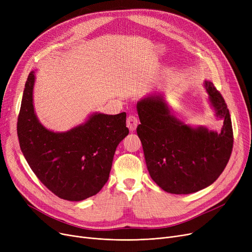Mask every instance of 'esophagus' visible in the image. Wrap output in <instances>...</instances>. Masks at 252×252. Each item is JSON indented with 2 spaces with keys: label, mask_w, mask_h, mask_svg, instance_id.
I'll list each match as a JSON object with an SVG mask.
<instances>
[{
  "label": "esophagus",
  "mask_w": 252,
  "mask_h": 252,
  "mask_svg": "<svg viewBox=\"0 0 252 252\" xmlns=\"http://www.w3.org/2000/svg\"><path fill=\"white\" fill-rule=\"evenodd\" d=\"M138 125H139V121H138L137 116H135V115H129V116L127 117V119H126V126H127V127H128L129 130H131V131L135 130V129L137 128Z\"/></svg>",
  "instance_id": "34e87169"
}]
</instances>
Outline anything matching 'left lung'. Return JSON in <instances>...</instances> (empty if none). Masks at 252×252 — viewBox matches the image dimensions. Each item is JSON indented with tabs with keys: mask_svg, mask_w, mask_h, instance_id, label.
Here are the masks:
<instances>
[{
	"mask_svg": "<svg viewBox=\"0 0 252 252\" xmlns=\"http://www.w3.org/2000/svg\"><path fill=\"white\" fill-rule=\"evenodd\" d=\"M217 116L223 119L220 133L192 128L170 114L159 95L137 105L141 125L137 134L152 180L171 194H190L213 184L223 171L233 150V127L228 106L213 83L205 82Z\"/></svg>",
	"mask_w": 252,
	"mask_h": 252,
	"instance_id": "left-lung-1",
	"label": "left lung"
}]
</instances>
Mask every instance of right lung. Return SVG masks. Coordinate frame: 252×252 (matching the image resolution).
Returning a JSON list of instances; mask_svg holds the SVG:
<instances>
[{"label":"right lung","instance_id":"right-lung-1","mask_svg":"<svg viewBox=\"0 0 252 252\" xmlns=\"http://www.w3.org/2000/svg\"><path fill=\"white\" fill-rule=\"evenodd\" d=\"M34 74L25 83L17 121L20 149L41 183L61 199L81 201L108 181L117 145L128 134L126 114L96 113L66 133L38 123L32 105Z\"/></svg>","mask_w":252,"mask_h":252}]
</instances>
